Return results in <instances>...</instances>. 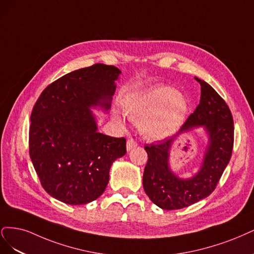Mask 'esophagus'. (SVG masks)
Instances as JSON below:
<instances>
[{
  "mask_svg": "<svg viewBox=\"0 0 254 254\" xmlns=\"http://www.w3.org/2000/svg\"><path fill=\"white\" fill-rule=\"evenodd\" d=\"M136 146H137V141L135 140V139L130 138V139H128V140L127 141V151H130L132 149L136 148Z\"/></svg>",
  "mask_w": 254,
  "mask_h": 254,
  "instance_id": "1",
  "label": "esophagus"
}]
</instances>
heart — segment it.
<instances>
[{"label": "heart", "mask_w": 254, "mask_h": 254, "mask_svg": "<svg viewBox=\"0 0 254 254\" xmlns=\"http://www.w3.org/2000/svg\"><path fill=\"white\" fill-rule=\"evenodd\" d=\"M188 113L186 98L170 87H156L137 96L126 106L129 119L140 122L145 137L158 140L174 134Z\"/></svg>", "instance_id": "1"}]
</instances>
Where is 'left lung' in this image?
<instances>
[{
    "label": "left lung",
    "mask_w": 254,
    "mask_h": 254,
    "mask_svg": "<svg viewBox=\"0 0 254 254\" xmlns=\"http://www.w3.org/2000/svg\"><path fill=\"white\" fill-rule=\"evenodd\" d=\"M197 81L201 86L199 104L179 132L144 146L149 158L143 172V189L149 198L163 210L183 209L208 197L215 190L231 158L234 139L231 112L213 87L206 81ZM197 127H202L208 136L202 166L192 178L181 179L170 170V148L179 134Z\"/></svg>",
    "instance_id": "1"
}]
</instances>
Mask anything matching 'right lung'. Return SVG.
Instances as JSON below:
<instances>
[{"label": "right lung", "instance_id": "obj_1", "mask_svg": "<svg viewBox=\"0 0 254 254\" xmlns=\"http://www.w3.org/2000/svg\"><path fill=\"white\" fill-rule=\"evenodd\" d=\"M113 65L94 64L48 85L30 116L29 155L44 190L68 204H86L104 192L110 169L126 155V139L98 132L91 109H111L116 80Z\"/></svg>", "mask_w": 254, "mask_h": 254}]
</instances>
